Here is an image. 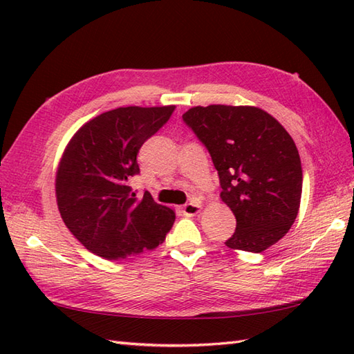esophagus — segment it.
Instances as JSON below:
<instances>
[{
  "label": "esophagus",
  "instance_id": "1",
  "mask_svg": "<svg viewBox=\"0 0 354 354\" xmlns=\"http://www.w3.org/2000/svg\"><path fill=\"white\" fill-rule=\"evenodd\" d=\"M201 209H202V204L199 201H192L189 204L183 205V213L185 216H196L198 213H201Z\"/></svg>",
  "mask_w": 354,
  "mask_h": 354
}]
</instances>
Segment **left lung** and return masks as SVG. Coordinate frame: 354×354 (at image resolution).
Listing matches in <instances>:
<instances>
[{
  "instance_id": "left-lung-1",
  "label": "left lung",
  "mask_w": 354,
  "mask_h": 354,
  "mask_svg": "<svg viewBox=\"0 0 354 354\" xmlns=\"http://www.w3.org/2000/svg\"><path fill=\"white\" fill-rule=\"evenodd\" d=\"M183 118L212 155L221 199L236 216L225 245L248 252L275 245L295 222L303 192L301 161L288 131L257 106H194Z\"/></svg>"
}]
</instances>
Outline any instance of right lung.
Here are the masks:
<instances>
[{
	"mask_svg": "<svg viewBox=\"0 0 354 354\" xmlns=\"http://www.w3.org/2000/svg\"><path fill=\"white\" fill-rule=\"evenodd\" d=\"M175 111L117 108L89 120L66 145L56 171V201L66 228L86 250L108 260L153 250L164 242L175 212L127 181L137 175L138 150Z\"/></svg>",
	"mask_w": 354,
	"mask_h": 354,
	"instance_id": "1",
	"label": "right lung"
}]
</instances>
